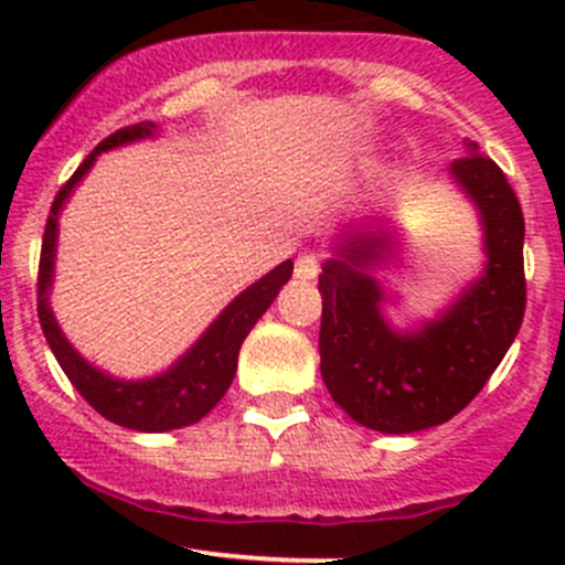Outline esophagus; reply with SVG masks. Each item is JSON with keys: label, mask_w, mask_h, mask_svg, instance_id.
Instances as JSON below:
<instances>
[{"label": "esophagus", "mask_w": 565, "mask_h": 565, "mask_svg": "<svg viewBox=\"0 0 565 565\" xmlns=\"http://www.w3.org/2000/svg\"><path fill=\"white\" fill-rule=\"evenodd\" d=\"M317 273H319L317 254H311V250H303V254L298 256V262H295V276L303 278V281H311V278H317Z\"/></svg>", "instance_id": "1"}]
</instances>
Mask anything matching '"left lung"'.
I'll list each match as a JSON object with an SVG mask.
<instances>
[{
    "instance_id": "8db88e82",
    "label": "left lung",
    "mask_w": 565,
    "mask_h": 565,
    "mask_svg": "<svg viewBox=\"0 0 565 565\" xmlns=\"http://www.w3.org/2000/svg\"><path fill=\"white\" fill-rule=\"evenodd\" d=\"M454 180L478 204L487 273L437 322L396 333L380 315L383 289L366 267L380 237H350L319 276V372L333 402L358 424L409 435L446 424L481 393L525 317V218L503 169L478 145L451 163Z\"/></svg>"
}]
</instances>
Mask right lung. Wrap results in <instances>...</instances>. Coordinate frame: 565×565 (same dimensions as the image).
I'll return each instance as SVG.
<instances>
[{
	"mask_svg": "<svg viewBox=\"0 0 565 565\" xmlns=\"http://www.w3.org/2000/svg\"><path fill=\"white\" fill-rule=\"evenodd\" d=\"M152 134V122H136L128 128L114 130L106 136L87 158L82 167L73 172L71 180L56 191L54 204H51L49 221H45L43 232V248H40V265H38V317L40 328H43L45 341H49L51 352L60 361L62 372L73 383V388L87 398L89 407L95 413L104 415L111 424L125 426V429L136 431H169L180 429V426H191L202 420L215 404L221 402L226 391H230L232 380L237 372V355H241V344L254 328L256 319L267 311L278 289L289 281L292 276V262H281L276 270L267 273L256 284H250L241 298L232 300L224 309V315L215 319L207 328V333L169 369L167 374L156 380H141V383H122L108 374L98 372L89 366L62 335L56 328V319L49 309V287L51 273H54V243H56V215H60L62 202L67 193L73 191L78 180L87 174L98 152L111 150V147L125 145V141L141 139V136Z\"/></svg>",
	"mask_w": 565,
	"mask_h": 565,
	"instance_id": "1",
	"label": "right lung"
}]
</instances>
